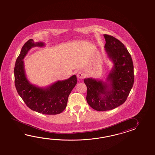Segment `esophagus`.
<instances>
[{
	"mask_svg": "<svg viewBox=\"0 0 155 155\" xmlns=\"http://www.w3.org/2000/svg\"><path fill=\"white\" fill-rule=\"evenodd\" d=\"M77 76L78 77V78L79 79H83L85 77V75L84 73H82L81 71H79L77 74Z\"/></svg>",
	"mask_w": 155,
	"mask_h": 155,
	"instance_id": "34e87169",
	"label": "esophagus"
}]
</instances>
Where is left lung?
<instances>
[{
  "label": "left lung",
  "mask_w": 155,
  "mask_h": 155,
  "mask_svg": "<svg viewBox=\"0 0 155 155\" xmlns=\"http://www.w3.org/2000/svg\"><path fill=\"white\" fill-rule=\"evenodd\" d=\"M105 51L113 67L105 81L86 78V100L92 109L99 111L115 109L125 102L134 82L131 56L125 45L114 36L104 34Z\"/></svg>",
  "instance_id": "8db88e82"
}]
</instances>
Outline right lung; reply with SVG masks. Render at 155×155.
Wrapping results in <instances>:
<instances>
[{
	"instance_id": "right-lung-1",
	"label": "right lung",
	"mask_w": 155,
	"mask_h": 155,
	"mask_svg": "<svg viewBox=\"0 0 155 155\" xmlns=\"http://www.w3.org/2000/svg\"><path fill=\"white\" fill-rule=\"evenodd\" d=\"M43 42L31 39L25 43L18 57L14 70L15 86L24 102L34 111L45 115L60 114L66 108L68 97L77 84L75 75L65 80L58 81L45 87L33 85L26 78L23 60L33 47H43Z\"/></svg>"
}]
</instances>
